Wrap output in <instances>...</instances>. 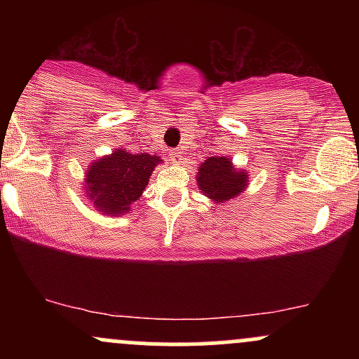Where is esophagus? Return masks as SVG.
Returning a JSON list of instances; mask_svg holds the SVG:
<instances>
[{"instance_id": "34e87169", "label": "esophagus", "mask_w": 359, "mask_h": 359, "mask_svg": "<svg viewBox=\"0 0 359 359\" xmlns=\"http://www.w3.org/2000/svg\"><path fill=\"white\" fill-rule=\"evenodd\" d=\"M168 158H170L174 163H179L180 160H182V154H180V151H177V150H170V151H168Z\"/></svg>"}]
</instances>
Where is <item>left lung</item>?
I'll return each instance as SVG.
<instances>
[{
	"mask_svg": "<svg viewBox=\"0 0 359 359\" xmlns=\"http://www.w3.org/2000/svg\"><path fill=\"white\" fill-rule=\"evenodd\" d=\"M199 189L211 199L222 203L238 196L248 182V175L236 172L224 156H209L197 172Z\"/></svg>",
	"mask_w": 359,
	"mask_h": 359,
	"instance_id": "8db88e82",
	"label": "left lung"
}]
</instances>
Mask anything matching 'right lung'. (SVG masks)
I'll return each mask as SVG.
<instances>
[{"label": "right lung", "instance_id": "add662e5", "mask_svg": "<svg viewBox=\"0 0 359 359\" xmlns=\"http://www.w3.org/2000/svg\"><path fill=\"white\" fill-rule=\"evenodd\" d=\"M160 162L158 156L128 154L116 150L113 155L94 162L86 174L88 197L97 211L121 214L130 211L131 203L142 196L151 170Z\"/></svg>", "mask_w": 359, "mask_h": 359}]
</instances>
